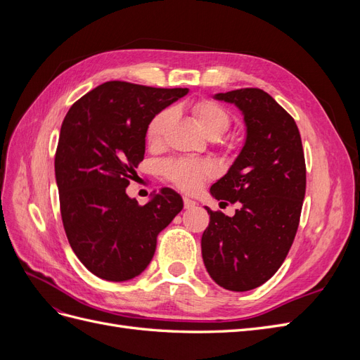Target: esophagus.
I'll return each instance as SVG.
<instances>
[{"mask_svg":"<svg viewBox=\"0 0 360 360\" xmlns=\"http://www.w3.org/2000/svg\"><path fill=\"white\" fill-rule=\"evenodd\" d=\"M183 202H184V209H193L195 205H197V202H195L193 200H191V198H188V197H184L183 198Z\"/></svg>","mask_w":360,"mask_h":360,"instance_id":"34e87169","label":"esophagus"}]
</instances>
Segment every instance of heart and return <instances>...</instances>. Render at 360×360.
Here are the masks:
<instances>
[{"instance_id": "b5f03b06", "label": "heart", "mask_w": 360, "mask_h": 360, "mask_svg": "<svg viewBox=\"0 0 360 360\" xmlns=\"http://www.w3.org/2000/svg\"><path fill=\"white\" fill-rule=\"evenodd\" d=\"M191 112L201 132L212 141L219 139L231 124L230 114L225 108L212 101H201L191 106ZM174 120L171 110L160 111L147 127V141L151 146H159L165 136L168 127ZM167 177L184 191H195L205 177L212 176V167L205 162H195L189 159H179L168 162L165 165Z\"/></svg>"}]
</instances>
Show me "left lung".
I'll return each instance as SVG.
<instances>
[{"label": "left lung", "instance_id": "1", "mask_svg": "<svg viewBox=\"0 0 360 360\" xmlns=\"http://www.w3.org/2000/svg\"><path fill=\"white\" fill-rule=\"evenodd\" d=\"M233 103L246 127L240 153L210 188L217 201L240 202L234 216L212 212L201 237L204 266L217 285L249 291L276 274L296 236L307 189L299 129L274 97L259 89L213 96Z\"/></svg>", "mask_w": 360, "mask_h": 360}]
</instances>
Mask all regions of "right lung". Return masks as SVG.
<instances>
[{
	"instance_id": "1",
	"label": "right lung",
	"mask_w": 360,
	"mask_h": 360,
	"mask_svg": "<svg viewBox=\"0 0 360 360\" xmlns=\"http://www.w3.org/2000/svg\"><path fill=\"white\" fill-rule=\"evenodd\" d=\"M189 89L105 82L64 118L56 153L63 225L81 263L105 281L143 274L158 234L183 209L180 195L162 188L146 205L126 193L144 159L147 127Z\"/></svg>"
}]
</instances>
